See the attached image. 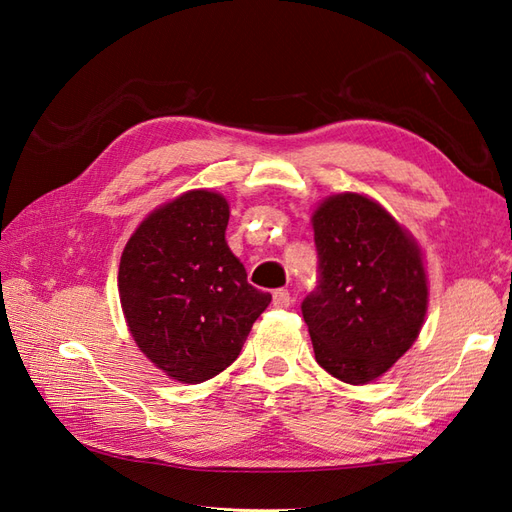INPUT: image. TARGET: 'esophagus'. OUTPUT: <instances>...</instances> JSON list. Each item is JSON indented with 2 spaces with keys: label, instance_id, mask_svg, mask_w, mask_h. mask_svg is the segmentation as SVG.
<instances>
[{
  "label": "esophagus",
  "instance_id": "1",
  "mask_svg": "<svg viewBox=\"0 0 512 512\" xmlns=\"http://www.w3.org/2000/svg\"><path fill=\"white\" fill-rule=\"evenodd\" d=\"M290 292L286 290V288H277L275 292H273V305L275 307H288L290 305Z\"/></svg>",
  "mask_w": 512,
  "mask_h": 512
}]
</instances>
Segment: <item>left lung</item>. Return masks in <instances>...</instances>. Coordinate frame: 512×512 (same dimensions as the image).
Here are the masks:
<instances>
[{
    "instance_id": "1",
    "label": "left lung",
    "mask_w": 512,
    "mask_h": 512,
    "mask_svg": "<svg viewBox=\"0 0 512 512\" xmlns=\"http://www.w3.org/2000/svg\"><path fill=\"white\" fill-rule=\"evenodd\" d=\"M318 286L301 303L316 361L367 384L418 337L427 312L421 250L374 200L329 196L314 211Z\"/></svg>"
}]
</instances>
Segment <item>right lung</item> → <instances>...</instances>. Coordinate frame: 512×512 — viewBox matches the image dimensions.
Returning <instances> with one entry per match:
<instances>
[{
  "mask_svg": "<svg viewBox=\"0 0 512 512\" xmlns=\"http://www.w3.org/2000/svg\"><path fill=\"white\" fill-rule=\"evenodd\" d=\"M228 203L192 190L153 211L119 262V297L136 346L168 378L198 384L237 359L271 294L247 284L226 243Z\"/></svg>",
  "mask_w": 512,
  "mask_h": 512,
  "instance_id": "add662e5",
  "label": "right lung"
}]
</instances>
